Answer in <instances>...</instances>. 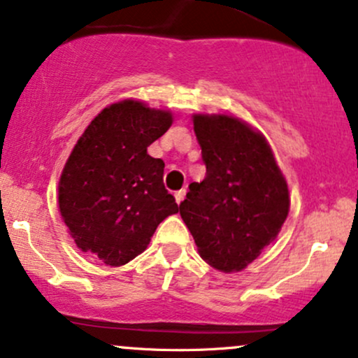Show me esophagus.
Masks as SVG:
<instances>
[{"instance_id": "esophagus-1", "label": "esophagus", "mask_w": 358, "mask_h": 358, "mask_svg": "<svg viewBox=\"0 0 358 358\" xmlns=\"http://www.w3.org/2000/svg\"><path fill=\"white\" fill-rule=\"evenodd\" d=\"M185 194H187L185 188H182V190L176 192V194H175V200H176V203H182V202H183V199H185Z\"/></svg>"}]
</instances>
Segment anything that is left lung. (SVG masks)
Listing matches in <instances>:
<instances>
[{"label": "left lung", "instance_id": "8db88e82", "mask_svg": "<svg viewBox=\"0 0 358 358\" xmlns=\"http://www.w3.org/2000/svg\"><path fill=\"white\" fill-rule=\"evenodd\" d=\"M206 178L188 185L180 215L199 255L224 273L241 272L280 233L289 187L268 141L245 120L195 113Z\"/></svg>", "mask_w": 358, "mask_h": 358}]
</instances>
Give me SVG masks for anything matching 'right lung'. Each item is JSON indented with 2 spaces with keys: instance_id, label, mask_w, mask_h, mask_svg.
<instances>
[{
  "instance_id": "add662e5",
  "label": "right lung",
  "mask_w": 358,
  "mask_h": 358,
  "mask_svg": "<svg viewBox=\"0 0 358 358\" xmlns=\"http://www.w3.org/2000/svg\"><path fill=\"white\" fill-rule=\"evenodd\" d=\"M171 124L170 110L134 98L117 101L90 122L66 161L61 217L78 248L105 265L134 260L159 222L178 212L163 185V159L148 155Z\"/></svg>"
}]
</instances>
